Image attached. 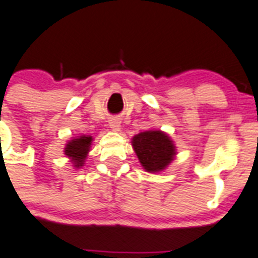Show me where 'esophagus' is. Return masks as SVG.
I'll list each match as a JSON object with an SVG mask.
<instances>
[{"label":"esophagus","mask_w":258,"mask_h":258,"mask_svg":"<svg viewBox=\"0 0 258 258\" xmlns=\"http://www.w3.org/2000/svg\"><path fill=\"white\" fill-rule=\"evenodd\" d=\"M120 126H121V125H120L119 120L113 119L110 121V127L113 132H120Z\"/></svg>","instance_id":"34e87169"}]
</instances>
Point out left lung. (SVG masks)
<instances>
[{"instance_id": "8db88e82", "label": "left lung", "mask_w": 258, "mask_h": 258, "mask_svg": "<svg viewBox=\"0 0 258 258\" xmlns=\"http://www.w3.org/2000/svg\"><path fill=\"white\" fill-rule=\"evenodd\" d=\"M132 146L141 165L148 172L165 170L176 155L174 142L161 131H148L137 134L132 139Z\"/></svg>"}]
</instances>
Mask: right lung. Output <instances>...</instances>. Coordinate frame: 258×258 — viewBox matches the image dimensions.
<instances>
[{"mask_svg": "<svg viewBox=\"0 0 258 258\" xmlns=\"http://www.w3.org/2000/svg\"><path fill=\"white\" fill-rule=\"evenodd\" d=\"M92 141H93V138L91 136H80L66 143L63 152L70 158L74 167H80L84 165L89 148H91Z\"/></svg>", "mask_w": 258, "mask_h": 258, "instance_id": "obj_1", "label": "right lung"}]
</instances>
